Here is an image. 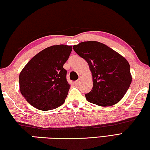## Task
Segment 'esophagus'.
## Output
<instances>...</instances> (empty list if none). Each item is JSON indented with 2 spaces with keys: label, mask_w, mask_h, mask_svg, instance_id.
I'll list each match as a JSON object with an SVG mask.
<instances>
[{
  "label": "esophagus",
  "mask_w": 150,
  "mask_h": 150,
  "mask_svg": "<svg viewBox=\"0 0 150 150\" xmlns=\"http://www.w3.org/2000/svg\"><path fill=\"white\" fill-rule=\"evenodd\" d=\"M80 79H79V80H76V81H74V84H75V85H78L79 83H80Z\"/></svg>",
  "instance_id": "34e87169"
}]
</instances>
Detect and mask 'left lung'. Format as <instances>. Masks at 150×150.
I'll return each instance as SVG.
<instances>
[{
	"mask_svg": "<svg viewBox=\"0 0 150 150\" xmlns=\"http://www.w3.org/2000/svg\"><path fill=\"white\" fill-rule=\"evenodd\" d=\"M73 49L88 63L93 88L85 94L87 101L100 106L117 103L125 95L132 81L127 59L108 46L97 41L83 42Z\"/></svg>",
	"mask_w": 150,
	"mask_h": 150,
	"instance_id": "left-lung-1",
	"label": "left lung"
}]
</instances>
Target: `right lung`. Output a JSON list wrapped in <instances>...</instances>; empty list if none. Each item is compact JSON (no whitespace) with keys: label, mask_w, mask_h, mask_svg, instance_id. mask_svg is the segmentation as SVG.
Returning <instances> with one entry per match:
<instances>
[{"label":"right lung","mask_w":150,"mask_h":150,"mask_svg":"<svg viewBox=\"0 0 150 150\" xmlns=\"http://www.w3.org/2000/svg\"><path fill=\"white\" fill-rule=\"evenodd\" d=\"M72 50V46L64 44L48 47L24 67L19 74V90L30 105L46 111L64 103L70 86L63 65Z\"/></svg>","instance_id":"add662e5"}]
</instances>
